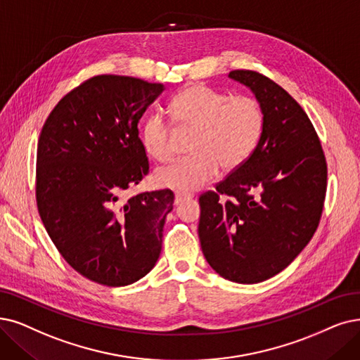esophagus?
Wrapping results in <instances>:
<instances>
[{
	"label": "esophagus",
	"instance_id": "obj_1",
	"mask_svg": "<svg viewBox=\"0 0 360 360\" xmlns=\"http://www.w3.org/2000/svg\"><path fill=\"white\" fill-rule=\"evenodd\" d=\"M186 199H191V196H188V195H181V193H176V196H174V205H180L183 200H186Z\"/></svg>",
	"mask_w": 360,
	"mask_h": 360
}]
</instances>
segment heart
Segmentation results:
<instances>
[{
    "label": "heart",
    "mask_w": 360,
    "mask_h": 360,
    "mask_svg": "<svg viewBox=\"0 0 360 360\" xmlns=\"http://www.w3.org/2000/svg\"><path fill=\"white\" fill-rule=\"evenodd\" d=\"M171 115L180 131H192L191 160L156 169L158 186L183 193L195 192L219 172L240 168L258 146L264 130V110L252 96L214 91L204 85H189L171 102ZM171 124L160 112L148 115L141 125V143L158 162L171 158Z\"/></svg>",
    "instance_id": "heart-1"
}]
</instances>
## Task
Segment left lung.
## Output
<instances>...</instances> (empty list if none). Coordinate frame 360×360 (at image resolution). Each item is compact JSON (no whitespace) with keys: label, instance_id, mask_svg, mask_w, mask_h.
Here are the masks:
<instances>
[{"label":"left lung","instance_id":"obj_1","mask_svg":"<svg viewBox=\"0 0 360 360\" xmlns=\"http://www.w3.org/2000/svg\"><path fill=\"white\" fill-rule=\"evenodd\" d=\"M264 110V130L240 168L199 198L198 235L208 264L227 281L278 275L319 226L326 160L307 113L281 85L254 70H232Z\"/></svg>","mask_w":360,"mask_h":360}]
</instances>
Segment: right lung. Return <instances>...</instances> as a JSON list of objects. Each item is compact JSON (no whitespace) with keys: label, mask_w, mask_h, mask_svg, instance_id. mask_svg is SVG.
<instances>
[{"label":"right lung","mask_w":360,"mask_h":360,"mask_svg":"<svg viewBox=\"0 0 360 360\" xmlns=\"http://www.w3.org/2000/svg\"><path fill=\"white\" fill-rule=\"evenodd\" d=\"M164 90L133 77H93L56 105L39 134L42 224L68 264L100 285L141 279L161 254L174 193L120 196L149 172L137 124Z\"/></svg>","instance_id":"obj_1"}]
</instances>
